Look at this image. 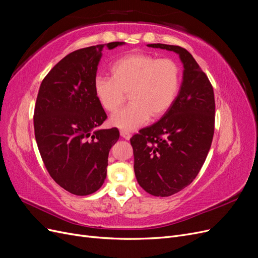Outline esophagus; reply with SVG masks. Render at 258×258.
<instances>
[{"label": "esophagus", "mask_w": 258, "mask_h": 258, "mask_svg": "<svg viewBox=\"0 0 258 258\" xmlns=\"http://www.w3.org/2000/svg\"><path fill=\"white\" fill-rule=\"evenodd\" d=\"M120 136H121L123 139H126V140H129V139L131 138L130 132H128V131H123V130H121V131H120Z\"/></svg>", "instance_id": "34e87169"}]
</instances>
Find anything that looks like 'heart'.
<instances>
[{"label":"heart","instance_id":"obj_1","mask_svg":"<svg viewBox=\"0 0 258 258\" xmlns=\"http://www.w3.org/2000/svg\"><path fill=\"white\" fill-rule=\"evenodd\" d=\"M112 77L97 76L93 91L100 105L115 112L127 99L130 104L112 115L110 122L123 131L143 126L152 116L159 118L172 106L179 88V68L171 59L145 53L127 54L111 67Z\"/></svg>","mask_w":258,"mask_h":258}]
</instances>
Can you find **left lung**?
I'll use <instances>...</instances> for the list:
<instances>
[{"label": "left lung", "instance_id": "obj_1", "mask_svg": "<svg viewBox=\"0 0 258 258\" xmlns=\"http://www.w3.org/2000/svg\"><path fill=\"white\" fill-rule=\"evenodd\" d=\"M147 46L174 51L184 67L172 106L160 120L130 139L139 185L153 196L168 197L188 186L206 161L214 135V92L208 76L185 48Z\"/></svg>", "mask_w": 258, "mask_h": 258}]
</instances>
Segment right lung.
Segmentation results:
<instances>
[{
    "label": "right lung",
    "instance_id": "add662e5",
    "mask_svg": "<svg viewBox=\"0 0 258 258\" xmlns=\"http://www.w3.org/2000/svg\"><path fill=\"white\" fill-rule=\"evenodd\" d=\"M69 53L43 80L34 108V134L44 165L53 181L77 196L97 191L106 177L111 147L119 139L117 128L97 129L106 119L93 91L104 46Z\"/></svg>",
    "mask_w": 258,
    "mask_h": 258
}]
</instances>
